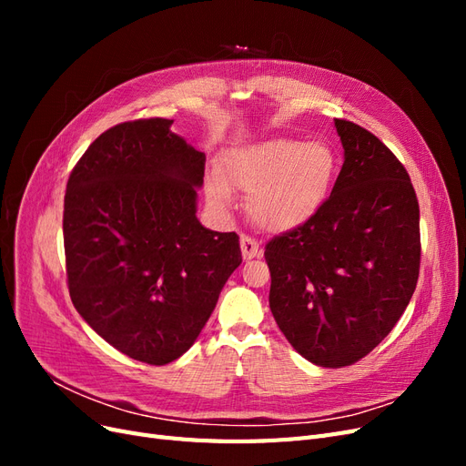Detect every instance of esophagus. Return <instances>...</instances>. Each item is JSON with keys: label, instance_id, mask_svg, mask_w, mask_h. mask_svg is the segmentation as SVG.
Instances as JSON below:
<instances>
[{"label": "esophagus", "instance_id": "34e87169", "mask_svg": "<svg viewBox=\"0 0 466 466\" xmlns=\"http://www.w3.org/2000/svg\"><path fill=\"white\" fill-rule=\"evenodd\" d=\"M241 250H243V258L250 260L260 257V245L257 238H252L248 235H241Z\"/></svg>", "mask_w": 466, "mask_h": 466}]
</instances>
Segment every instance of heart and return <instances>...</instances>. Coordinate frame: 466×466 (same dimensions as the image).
<instances>
[{
  "instance_id": "b5f03b06",
  "label": "heart",
  "mask_w": 466,
  "mask_h": 466,
  "mask_svg": "<svg viewBox=\"0 0 466 466\" xmlns=\"http://www.w3.org/2000/svg\"><path fill=\"white\" fill-rule=\"evenodd\" d=\"M336 168L327 144L272 137L225 155L219 177H209V202L225 208L231 190L248 196L247 209L268 231H291L311 219L324 204Z\"/></svg>"
}]
</instances>
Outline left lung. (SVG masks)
<instances>
[{"label": "left lung", "mask_w": 466, "mask_h": 466, "mask_svg": "<svg viewBox=\"0 0 466 466\" xmlns=\"http://www.w3.org/2000/svg\"><path fill=\"white\" fill-rule=\"evenodd\" d=\"M344 163L301 228L266 243L270 309L299 354L346 368L380 344L420 274V206L404 165L377 136L334 118Z\"/></svg>", "instance_id": "left-lung-1"}]
</instances>
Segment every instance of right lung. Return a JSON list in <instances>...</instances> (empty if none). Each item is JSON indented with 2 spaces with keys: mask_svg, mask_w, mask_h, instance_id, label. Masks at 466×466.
Here are the masks:
<instances>
[{
  "mask_svg": "<svg viewBox=\"0 0 466 466\" xmlns=\"http://www.w3.org/2000/svg\"><path fill=\"white\" fill-rule=\"evenodd\" d=\"M171 124L112 126L76 163L64 198L74 307L110 346L149 365L185 354L243 262L235 231L196 218L206 155Z\"/></svg>",
  "mask_w": 466,
  "mask_h": 466,
  "instance_id": "1",
  "label": "right lung"
}]
</instances>
